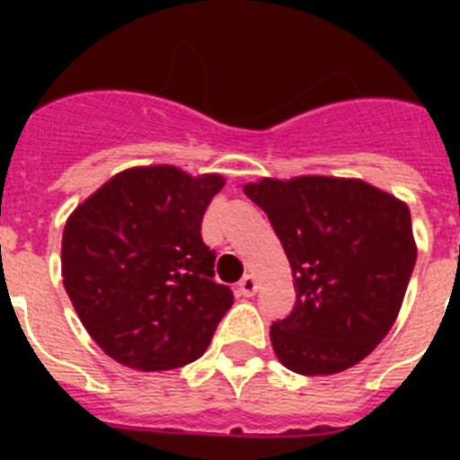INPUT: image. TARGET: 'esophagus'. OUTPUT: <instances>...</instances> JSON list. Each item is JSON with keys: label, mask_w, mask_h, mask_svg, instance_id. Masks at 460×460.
<instances>
[{"label": "esophagus", "mask_w": 460, "mask_h": 460, "mask_svg": "<svg viewBox=\"0 0 460 460\" xmlns=\"http://www.w3.org/2000/svg\"><path fill=\"white\" fill-rule=\"evenodd\" d=\"M237 292L242 296H253L255 292H258V279H255L253 274H246L242 280H239Z\"/></svg>", "instance_id": "34e87169"}]
</instances>
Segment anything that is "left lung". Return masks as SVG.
<instances>
[{
    "label": "left lung",
    "instance_id": "1",
    "mask_svg": "<svg viewBox=\"0 0 460 460\" xmlns=\"http://www.w3.org/2000/svg\"><path fill=\"white\" fill-rule=\"evenodd\" d=\"M243 193L265 209L296 304L271 324L276 357L299 376H334L376 350L403 306L417 260L410 209L364 180L262 177Z\"/></svg>",
    "mask_w": 460,
    "mask_h": 460
}]
</instances>
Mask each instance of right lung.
I'll use <instances>...</instances> for the list:
<instances>
[{
	"instance_id": "obj_1",
	"label": "right lung",
	"mask_w": 460,
	"mask_h": 460,
	"mask_svg": "<svg viewBox=\"0 0 460 460\" xmlns=\"http://www.w3.org/2000/svg\"><path fill=\"white\" fill-rule=\"evenodd\" d=\"M226 186L217 172L136 165L110 177L66 218L64 288L87 334L121 367L170 371L211 343L233 306L214 280L200 226Z\"/></svg>"
}]
</instances>
